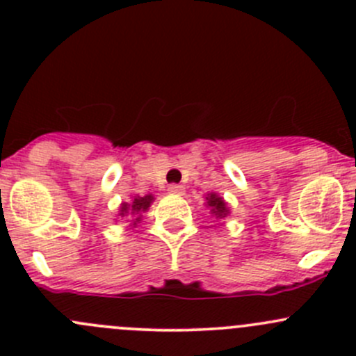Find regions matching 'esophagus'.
Instances as JSON below:
<instances>
[{
    "label": "esophagus",
    "instance_id": "obj_1",
    "mask_svg": "<svg viewBox=\"0 0 356 356\" xmlns=\"http://www.w3.org/2000/svg\"><path fill=\"white\" fill-rule=\"evenodd\" d=\"M168 193H172V195H182V193H184V186L170 184L168 186Z\"/></svg>",
    "mask_w": 356,
    "mask_h": 356
}]
</instances>
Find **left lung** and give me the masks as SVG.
Here are the masks:
<instances>
[{
  "mask_svg": "<svg viewBox=\"0 0 356 356\" xmlns=\"http://www.w3.org/2000/svg\"><path fill=\"white\" fill-rule=\"evenodd\" d=\"M207 204L210 207V211L215 215L217 218H224L227 217L231 211H229L227 203H225L222 196H218L217 193H208L207 195Z\"/></svg>",
  "mask_w": 356,
  "mask_h": 356,
  "instance_id": "left-lung-1",
  "label": "left lung"
}]
</instances>
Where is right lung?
<instances>
[{"mask_svg": "<svg viewBox=\"0 0 356 356\" xmlns=\"http://www.w3.org/2000/svg\"><path fill=\"white\" fill-rule=\"evenodd\" d=\"M153 196L152 195H146V196H134V200L131 201V203H122V207H120V215L122 217H127V215H136V218L132 222H134V224L132 225H136L138 224L139 220H141V211H146L149 208V204L153 203Z\"/></svg>", "mask_w": 356, "mask_h": 356, "instance_id": "1", "label": "right lung"}]
</instances>
